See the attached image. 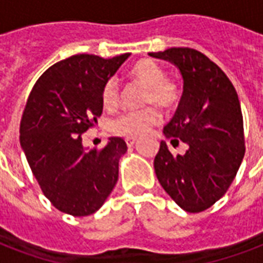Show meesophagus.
I'll use <instances>...</instances> for the list:
<instances>
[{
    "instance_id": "34e87169",
    "label": "esophagus",
    "mask_w": 263,
    "mask_h": 263,
    "mask_svg": "<svg viewBox=\"0 0 263 263\" xmlns=\"http://www.w3.org/2000/svg\"><path fill=\"white\" fill-rule=\"evenodd\" d=\"M135 142H136V138H127V139H125V143H127L128 147H132V146L135 144Z\"/></svg>"
}]
</instances>
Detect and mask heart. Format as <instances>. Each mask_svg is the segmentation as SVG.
Returning <instances> with one entry per match:
<instances>
[{
	"label": "heart",
	"mask_w": 263,
	"mask_h": 263,
	"mask_svg": "<svg viewBox=\"0 0 263 263\" xmlns=\"http://www.w3.org/2000/svg\"><path fill=\"white\" fill-rule=\"evenodd\" d=\"M132 80L144 86L143 105H156L162 110H173L179 106L183 97L181 84L166 78L164 68L152 60H140L129 72ZM120 99L119 82L110 78L105 82L101 91L103 107L115 109ZM156 106H146L139 110L120 113L110 121V131L116 135L136 138L147 132L160 121V111Z\"/></svg>",
	"instance_id": "heart-1"
}]
</instances>
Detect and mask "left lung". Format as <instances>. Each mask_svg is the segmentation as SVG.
I'll use <instances>...</instances> for the list:
<instances>
[{"instance_id": "1", "label": "left lung", "mask_w": 263, "mask_h": 263, "mask_svg": "<svg viewBox=\"0 0 263 263\" xmlns=\"http://www.w3.org/2000/svg\"><path fill=\"white\" fill-rule=\"evenodd\" d=\"M171 61L183 76V97L164 128V140L154 158L157 179L168 195L188 213L212 208L228 191L245 157V128L240 102L232 82L208 55L191 47L150 53Z\"/></svg>"}]
</instances>
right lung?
Segmentation results:
<instances>
[{
    "mask_svg": "<svg viewBox=\"0 0 263 263\" xmlns=\"http://www.w3.org/2000/svg\"><path fill=\"white\" fill-rule=\"evenodd\" d=\"M128 57L76 54L61 60L43 72L28 95L20 144L43 195L60 212L90 216L117 183L127 143L110 138L103 148L86 150L82 135L102 115L103 84Z\"/></svg>",
    "mask_w": 263,
    "mask_h": 263,
    "instance_id": "right-lung-1",
    "label": "right lung"
}]
</instances>
